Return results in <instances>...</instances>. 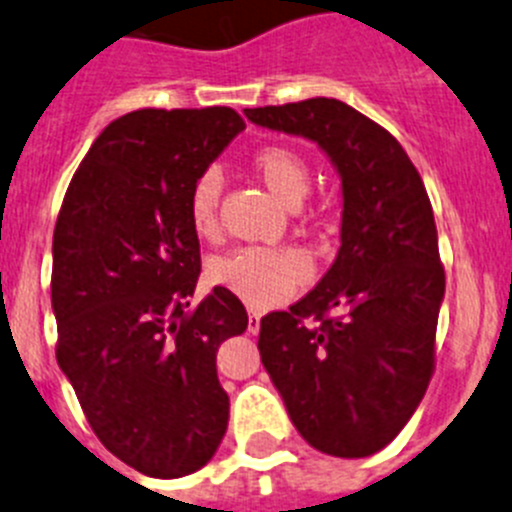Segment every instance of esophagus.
Returning a JSON list of instances; mask_svg holds the SVG:
<instances>
[{
	"instance_id": "1",
	"label": "esophagus",
	"mask_w": 512,
	"mask_h": 512,
	"mask_svg": "<svg viewBox=\"0 0 512 512\" xmlns=\"http://www.w3.org/2000/svg\"><path fill=\"white\" fill-rule=\"evenodd\" d=\"M260 318H262V315L257 313V310H250V321H247V331H250V333L260 331Z\"/></svg>"
}]
</instances>
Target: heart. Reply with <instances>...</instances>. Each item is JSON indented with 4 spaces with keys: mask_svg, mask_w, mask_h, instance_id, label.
Here are the masks:
<instances>
[{
    "mask_svg": "<svg viewBox=\"0 0 512 512\" xmlns=\"http://www.w3.org/2000/svg\"><path fill=\"white\" fill-rule=\"evenodd\" d=\"M250 169L285 207H300L308 197L310 166L295 148L278 143L257 148L250 159ZM219 202L222 176L209 169L199 174L189 191V222L199 240L214 242L219 237ZM209 275L214 283L240 295L245 303L272 308L293 298L310 280L313 267L308 257L293 247H242L217 257L209 265Z\"/></svg>",
    "mask_w": 512,
    "mask_h": 512,
    "instance_id": "b5f03b06",
    "label": "heart"
}]
</instances>
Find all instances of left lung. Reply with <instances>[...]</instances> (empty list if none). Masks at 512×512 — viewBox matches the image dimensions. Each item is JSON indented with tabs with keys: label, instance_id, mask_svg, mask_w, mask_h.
Instances as JSON below:
<instances>
[{
	"label": "left lung",
	"instance_id": "8db88e82",
	"mask_svg": "<svg viewBox=\"0 0 512 512\" xmlns=\"http://www.w3.org/2000/svg\"><path fill=\"white\" fill-rule=\"evenodd\" d=\"M245 116L315 141L341 174L336 262L290 310L262 318L257 348L310 447L369 457L404 429L434 374L444 267L427 189L401 143L341 100Z\"/></svg>",
	"mask_w": 512,
	"mask_h": 512
}]
</instances>
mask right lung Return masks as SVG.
I'll use <instances>...</instances> for the list:
<instances>
[{
    "label": "right lung",
    "instance_id": "add662e5",
    "mask_svg": "<svg viewBox=\"0 0 512 512\" xmlns=\"http://www.w3.org/2000/svg\"><path fill=\"white\" fill-rule=\"evenodd\" d=\"M242 128L227 105L126 113L95 138L57 214V364L105 450L148 477L197 472L227 432L217 351L250 318L222 285L191 305L202 255L189 191Z\"/></svg>",
    "mask_w": 512,
    "mask_h": 512
}]
</instances>
